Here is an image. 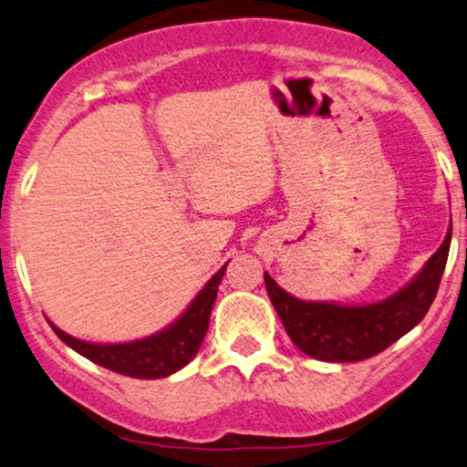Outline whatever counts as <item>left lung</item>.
Here are the masks:
<instances>
[{
  "mask_svg": "<svg viewBox=\"0 0 467 467\" xmlns=\"http://www.w3.org/2000/svg\"><path fill=\"white\" fill-rule=\"evenodd\" d=\"M449 247L451 230L406 288L374 306L301 301L279 288L269 273H265V284L285 333L298 350L328 363H354L387 350L425 318L438 295Z\"/></svg>",
  "mask_w": 467,
  "mask_h": 467,
  "instance_id": "left-lung-1",
  "label": "left lung"
}]
</instances>
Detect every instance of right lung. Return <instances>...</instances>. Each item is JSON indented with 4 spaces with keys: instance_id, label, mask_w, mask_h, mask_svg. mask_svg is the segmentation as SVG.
<instances>
[{
    "instance_id": "obj_1",
    "label": "right lung",
    "mask_w": 467,
    "mask_h": 467,
    "mask_svg": "<svg viewBox=\"0 0 467 467\" xmlns=\"http://www.w3.org/2000/svg\"><path fill=\"white\" fill-rule=\"evenodd\" d=\"M223 271H226V265L198 292V296L185 309L182 318L147 339L128 341V344H89V341L64 333L53 322L51 328L64 344L98 363L99 368L117 371L121 376L142 378V380L166 378L185 368L196 357L198 348L207 335L211 307L215 303L217 285L222 282Z\"/></svg>"
}]
</instances>
